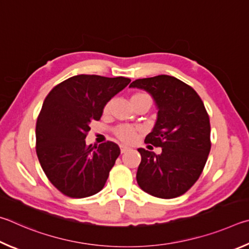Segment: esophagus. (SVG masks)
<instances>
[{"label":"esophagus","mask_w":249,"mask_h":249,"mask_svg":"<svg viewBox=\"0 0 249 249\" xmlns=\"http://www.w3.org/2000/svg\"><path fill=\"white\" fill-rule=\"evenodd\" d=\"M128 150H129V147H128V146L120 145V151H121V153H125V152H127Z\"/></svg>","instance_id":"esophagus-1"}]
</instances>
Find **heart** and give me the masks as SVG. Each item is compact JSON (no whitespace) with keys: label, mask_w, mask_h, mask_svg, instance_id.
<instances>
[{"label":"heart","mask_w":249,"mask_h":249,"mask_svg":"<svg viewBox=\"0 0 249 249\" xmlns=\"http://www.w3.org/2000/svg\"><path fill=\"white\" fill-rule=\"evenodd\" d=\"M136 100H149V102L151 103V97L145 93H137V94L132 95L130 102L132 103V102H136ZM111 104H112L111 100H109V102L105 105V107H104L105 115H107V113H109V111H110ZM139 132H140V129L131 127V125H128V124L118 125V127L115 129L116 137L119 139L120 141L124 142V143H133L137 140Z\"/></svg>","instance_id":"b5f03b06"}]
</instances>
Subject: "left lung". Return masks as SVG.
<instances>
[{
    "label": "left lung",
    "instance_id": "8db88e82",
    "mask_svg": "<svg viewBox=\"0 0 249 249\" xmlns=\"http://www.w3.org/2000/svg\"><path fill=\"white\" fill-rule=\"evenodd\" d=\"M129 87L153 97L158 119L144 142L162 147L159 155L138 149V185L154 197H179L198 180L210 153V119L203 102L193 87L169 75L139 78Z\"/></svg>",
    "mask_w": 249,
    "mask_h": 249
}]
</instances>
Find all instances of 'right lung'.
I'll return each instance as SVG.
<instances>
[{"label":"right lung","instance_id":"add662e5","mask_svg":"<svg viewBox=\"0 0 249 249\" xmlns=\"http://www.w3.org/2000/svg\"><path fill=\"white\" fill-rule=\"evenodd\" d=\"M131 82L127 77L80 74L60 83L45 99L36 124V152L48 179L71 198L104 188L120 149L116 143L86 145L89 124Z\"/></svg>","mask_w":249,"mask_h":249}]
</instances>
